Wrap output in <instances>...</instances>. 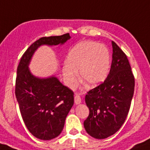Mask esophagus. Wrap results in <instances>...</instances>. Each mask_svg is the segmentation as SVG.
Returning a JSON list of instances; mask_svg holds the SVG:
<instances>
[{"mask_svg": "<svg viewBox=\"0 0 150 150\" xmlns=\"http://www.w3.org/2000/svg\"><path fill=\"white\" fill-rule=\"evenodd\" d=\"M75 103L76 104V105H78V104H80L81 103V97H79V95H75Z\"/></svg>", "mask_w": 150, "mask_h": 150, "instance_id": "1", "label": "esophagus"}]
</instances>
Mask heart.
<instances>
[{"label": "heart", "mask_w": 150, "mask_h": 150, "mask_svg": "<svg viewBox=\"0 0 150 150\" xmlns=\"http://www.w3.org/2000/svg\"><path fill=\"white\" fill-rule=\"evenodd\" d=\"M111 66V57L105 46L93 41L75 45L69 52L67 63L62 67V76L66 85L75 88L81 79L91 88L97 87L106 80Z\"/></svg>", "instance_id": "obj_1"}]
</instances>
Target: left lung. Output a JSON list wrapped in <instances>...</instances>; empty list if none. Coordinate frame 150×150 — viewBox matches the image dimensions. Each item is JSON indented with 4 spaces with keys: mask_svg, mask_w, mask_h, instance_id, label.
I'll return each instance as SVG.
<instances>
[{
    "mask_svg": "<svg viewBox=\"0 0 150 150\" xmlns=\"http://www.w3.org/2000/svg\"><path fill=\"white\" fill-rule=\"evenodd\" d=\"M112 61L103 84L85 96L89 115L84 122L88 134L105 139L116 133L125 121L134 91V78L127 56L113 41Z\"/></svg>",
    "mask_w": 150,
    "mask_h": 150,
    "instance_id": "1",
    "label": "left lung"
}]
</instances>
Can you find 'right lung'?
<instances>
[{
    "instance_id": "1",
    "label": "right lung",
    "mask_w": 150,
    "mask_h": 150,
    "mask_svg": "<svg viewBox=\"0 0 150 150\" xmlns=\"http://www.w3.org/2000/svg\"><path fill=\"white\" fill-rule=\"evenodd\" d=\"M70 38L69 33L41 38L27 49L18 66L15 93L21 115L29 132L40 140H52L60 134L74 104L73 92L56 75H33L30 62L40 47L63 45Z\"/></svg>"
}]
</instances>
